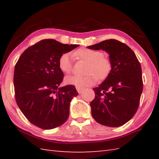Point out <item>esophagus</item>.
I'll use <instances>...</instances> for the list:
<instances>
[{"label":"esophagus","mask_w":159,"mask_h":159,"mask_svg":"<svg viewBox=\"0 0 159 159\" xmlns=\"http://www.w3.org/2000/svg\"><path fill=\"white\" fill-rule=\"evenodd\" d=\"M76 88L77 92H79V93H81L83 92V88L82 87H79V86H76Z\"/></svg>","instance_id":"1"}]
</instances>
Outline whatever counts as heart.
<instances>
[{"instance_id": "obj_1", "label": "heart", "mask_w": 159, "mask_h": 159, "mask_svg": "<svg viewBox=\"0 0 159 159\" xmlns=\"http://www.w3.org/2000/svg\"><path fill=\"white\" fill-rule=\"evenodd\" d=\"M76 59L87 62L85 69V75H72L67 76L65 83L67 85L79 87L91 86L95 84L98 79L100 80L106 79L109 76L113 67L112 61L104 53L98 50L80 48L73 52ZM59 69L63 73L70 74L72 70V61L69 52H64L58 61Z\"/></svg>"}]
</instances>
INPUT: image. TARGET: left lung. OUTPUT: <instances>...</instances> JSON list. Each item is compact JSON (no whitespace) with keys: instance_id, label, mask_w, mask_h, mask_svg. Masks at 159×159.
Returning <instances> with one entry per match:
<instances>
[{"instance_id":"1","label":"left lung","mask_w":159,"mask_h":159,"mask_svg":"<svg viewBox=\"0 0 159 159\" xmlns=\"http://www.w3.org/2000/svg\"><path fill=\"white\" fill-rule=\"evenodd\" d=\"M87 48L105 50L113 64L109 76L93 89L95 98L90 102L92 117L104 126H122L134 116L139 106L143 85L140 62L129 46L116 39L104 40Z\"/></svg>"}]
</instances>
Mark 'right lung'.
Returning <instances> with one entry per match:
<instances>
[{"mask_svg":"<svg viewBox=\"0 0 159 159\" xmlns=\"http://www.w3.org/2000/svg\"><path fill=\"white\" fill-rule=\"evenodd\" d=\"M79 46L42 39L26 49L16 64V103L26 119L42 129L59 127L68 119L70 102L78 92L72 85L59 88L63 73L58 61L63 53Z\"/></svg>","mask_w":159,"mask_h":159,"instance_id":"right-lung-1","label":"right lung"}]
</instances>
